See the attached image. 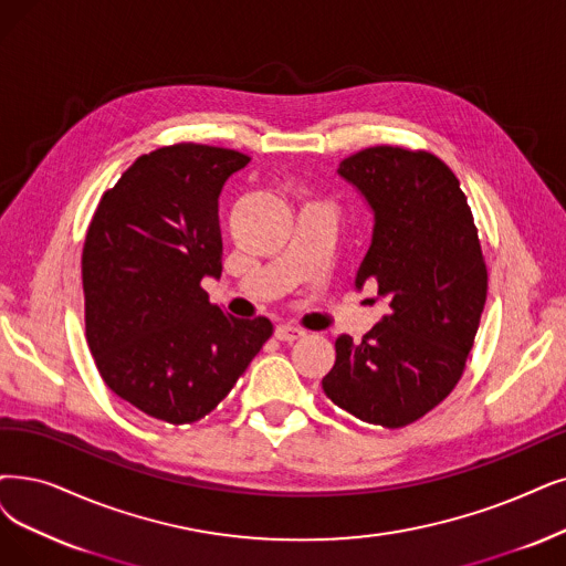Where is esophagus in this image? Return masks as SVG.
<instances>
[{"mask_svg":"<svg viewBox=\"0 0 566 566\" xmlns=\"http://www.w3.org/2000/svg\"><path fill=\"white\" fill-rule=\"evenodd\" d=\"M274 334H276L279 342H287V344H292V342H297V338H302L306 332H304V329H300V327H295V325H279Z\"/></svg>","mask_w":566,"mask_h":566,"instance_id":"1","label":"esophagus"}]
</instances>
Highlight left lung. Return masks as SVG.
Wrapping results in <instances>:
<instances>
[{
    "label": "left lung",
    "instance_id": "left-lung-1",
    "mask_svg": "<svg viewBox=\"0 0 566 566\" xmlns=\"http://www.w3.org/2000/svg\"><path fill=\"white\" fill-rule=\"evenodd\" d=\"M374 211L355 287L378 285L388 315L355 344L336 338L325 395L355 418L406 427L462 378L488 297V269L458 176L427 150L374 146L338 165Z\"/></svg>",
    "mask_w": 566,
    "mask_h": 566
}]
</instances>
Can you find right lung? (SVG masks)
I'll return each instance as SVG.
<instances>
[{
  "mask_svg": "<svg viewBox=\"0 0 566 566\" xmlns=\"http://www.w3.org/2000/svg\"><path fill=\"white\" fill-rule=\"evenodd\" d=\"M251 157L205 144L142 155L99 199L83 245L85 338L111 392L171 424L230 395L274 332L209 302L220 279L218 197Z\"/></svg>",
  "mask_w": 566,
  "mask_h": 566,
  "instance_id": "right-lung-1",
  "label": "right lung"
}]
</instances>
